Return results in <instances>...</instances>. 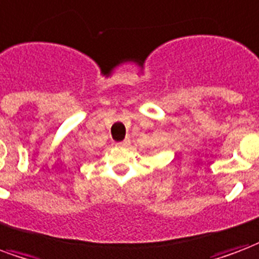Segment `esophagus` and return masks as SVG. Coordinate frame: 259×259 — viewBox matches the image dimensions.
<instances>
[{
    "mask_svg": "<svg viewBox=\"0 0 259 259\" xmlns=\"http://www.w3.org/2000/svg\"><path fill=\"white\" fill-rule=\"evenodd\" d=\"M130 141L129 140H124V141H122V143H119L118 145H120V147H129Z\"/></svg>",
    "mask_w": 259,
    "mask_h": 259,
    "instance_id": "1",
    "label": "esophagus"
}]
</instances>
